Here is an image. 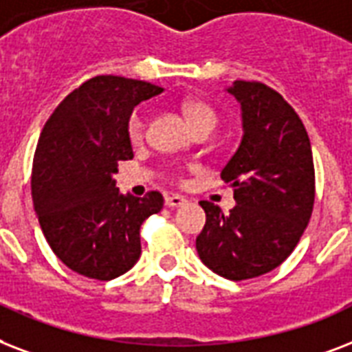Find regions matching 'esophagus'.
<instances>
[{
    "mask_svg": "<svg viewBox=\"0 0 352 352\" xmlns=\"http://www.w3.org/2000/svg\"><path fill=\"white\" fill-rule=\"evenodd\" d=\"M187 204V200H185L184 196H179V195H170L165 198V206L167 207H182Z\"/></svg>",
    "mask_w": 352,
    "mask_h": 352,
    "instance_id": "obj_1",
    "label": "esophagus"
}]
</instances>
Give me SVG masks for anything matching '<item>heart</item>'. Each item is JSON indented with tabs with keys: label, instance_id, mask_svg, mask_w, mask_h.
Instances as JSON below:
<instances>
[{
	"label": "heart",
	"instance_id": "b5f03b06",
	"mask_svg": "<svg viewBox=\"0 0 352 352\" xmlns=\"http://www.w3.org/2000/svg\"><path fill=\"white\" fill-rule=\"evenodd\" d=\"M185 117H187V121L192 128L198 126V124H214L217 122V117H214L213 110L209 108V106L201 104V102H189V104L184 108ZM143 133H145V119L143 116L135 111L132 117H130V121H128V135L132 141H139V139L143 138Z\"/></svg>",
	"mask_w": 352,
	"mask_h": 352
}]
</instances>
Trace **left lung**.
I'll use <instances>...</instances> for the list:
<instances>
[{
  "label": "left lung",
  "mask_w": 352,
  "mask_h": 352,
  "mask_svg": "<svg viewBox=\"0 0 352 352\" xmlns=\"http://www.w3.org/2000/svg\"><path fill=\"white\" fill-rule=\"evenodd\" d=\"M226 94L241 104V145L220 173L236 206L224 214L200 201L196 252L214 274L242 280L272 272L298 246L314 206V162L303 122L277 91L235 80Z\"/></svg>",
  "instance_id": "8db88e82"
}]
</instances>
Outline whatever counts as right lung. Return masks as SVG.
<instances>
[{
    "label": "right lung",
    "mask_w": 352,
    "mask_h": 352,
    "mask_svg": "<svg viewBox=\"0 0 352 352\" xmlns=\"http://www.w3.org/2000/svg\"><path fill=\"white\" fill-rule=\"evenodd\" d=\"M163 91L151 82L100 75L67 95L49 117L32 163V206L45 241L73 272L110 280L141 255V224L163 196L116 187L117 162L132 160L133 108Z\"/></svg>",
    "instance_id": "right-lung-1"
}]
</instances>
